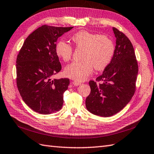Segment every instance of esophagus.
<instances>
[{"label": "esophagus", "mask_w": 154, "mask_h": 154, "mask_svg": "<svg viewBox=\"0 0 154 154\" xmlns=\"http://www.w3.org/2000/svg\"><path fill=\"white\" fill-rule=\"evenodd\" d=\"M72 84L75 86H80V85L81 84V82H80L74 80V81L72 82Z\"/></svg>", "instance_id": "34e87169"}]
</instances>
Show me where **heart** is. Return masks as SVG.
<instances>
[{
	"label": "heart",
	"mask_w": 154,
	"mask_h": 154,
	"mask_svg": "<svg viewBox=\"0 0 154 154\" xmlns=\"http://www.w3.org/2000/svg\"><path fill=\"white\" fill-rule=\"evenodd\" d=\"M71 39L76 48H82L81 60L74 61L64 69L66 76L77 81H83L95 70L103 69L111 62L115 52L112 41L105 35L80 31L72 36ZM57 56L64 61H68L72 55V47L63 40L56 44Z\"/></svg>",
	"instance_id": "b5f03b06"
}]
</instances>
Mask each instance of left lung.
<instances>
[{"label": "left lung", "mask_w": 154, "mask_h": 154, "mask_svg": "<svg viewBox=\"0 0 154 154\" xmlns=\"http://www.w3.org/2000/svg\"><path fill=\"white\" fill-rule=\"evenodd\" d=\"M116 37L114 54L96 82L91 80L88 110L100 117H110L121 111L131 100L138 72L134 47L125 34L112 28Z\"/></svg>", "instance_id": "left-lung-1"}]
</instances>
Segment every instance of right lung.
Listing matches in <instances>:
<instances>
[{"label":"right lung","mask_w":154,"mask_h":154,"mask_svg":"<svg viewBox=\"0 0 154 154\" xmlns=\"http://www.w3.org/2000/svg\"><path fill=\"white\" fill-rule=\"evenodd\" d=\"M72 28L41 26L26 39L17 56L18 91L25 103L40 114H51L63 107L70 80H52L62 68L55 46L58 38Z\"/></svg>","instance_id":"obj_1"}]
</instances>
